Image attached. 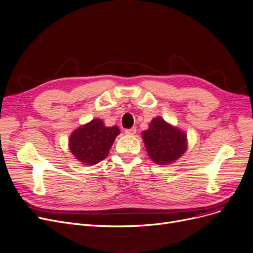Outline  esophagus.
Returning <instances> with one entry per match:
<instances>
[{
    "mask_svg": "<svg viewBox=\"0 0 253 253\" xmlns=\"http://www.w3.org/2000/svg\"><path fill=\"white\" fill-rule=\"evenodd\" d=\"M135 132H136V127H132V128H130V129H125V133L126 134L133 135V134H135Z\"/></svg>",
    "mask_w": 253,
    "mask_h": 253,
    "instance_id": "1",
    "label": "esophagus"
}]
</instances>
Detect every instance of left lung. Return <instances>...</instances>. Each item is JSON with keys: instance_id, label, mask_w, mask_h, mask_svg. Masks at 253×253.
<instances>
[{"instance_id": "1", "label": "left lung", "mask_w": 253, "mask_h": 253, "mask_svg": "<svg viewBox=\"0 0 253 253\" xmlns=\"http://www.w3.org/2000/svg\"><path fill=\"white\" fill-rule=\"evenodd\" d=\"M148 155L157 164H168L181 157L186 151V135L180 129L161 118L152 120L150 128L142 132Z\"/></svg>"}]
</instances>
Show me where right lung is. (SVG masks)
Segmentation results:
<instances>
[{"instance_id":"add662e5","label":"right lung","mask_w":253,"mask_h":253,"mask_svg":"<svg viewBox=\"0 0 253 253\" xmlns=\"http://www.w3.org/2000/svg\"><path fill=\"white\" fill-rule=\"evenodd\" d=\"M119 133L117 126L105 127L101 120L94 119L71 134L69 148L76 159L86 166H94L107 156Z\"/></svg>"}]
</instances>
